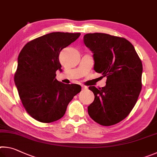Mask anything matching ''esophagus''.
Here are the masks:
<instances>
[{
    "label": "esophagus",
    "mask_w": 157,
    "mask_h": 157,
    "mask_svg": "<svg viewBox=\"0 0 157 157\" xmlns=\"http://www.w3.org/2000/svg\"><path fill=\"white\" fill-rule=\"evenodd\" d=\"M87 88V87H86V86H82V89L83 90H86Z\"/></svg>",
    "instance_id": "34e87169"
}]
</instances>
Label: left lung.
<instances>
[{
	"mask_svg": "<svg viewBox=\"0 0 157 157\" xmlns=\"http://www.w3.org/2000/svg\"><path fill=\"white\" fill-rule=\"evenodd\" d=\"M93 52L94 70L106 77V86H90L94 100L87 108L90 117L104 126L115 125L127 117L141 92L143 65L130 41L103 33L84 36Z\"/></svg>",
	"mask_w": 157,
	"mask_h": 157,
	"instance_id": "obj_1",
	"label": "left lung"
}]
</instances>
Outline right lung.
<instances>
[{
	"instance_id": "add662e5",
	"label": "right lung",
	"mask_w": 157,
	"mask_h": 157,
	"mask_svg": "<svg viewBox=\"0 0 157 157\" xmlns=\"http://www.w3.org/2000/svg\"><path fill=\"white\" fill-rule=\"evenodd\" d=\"M80 33L52 32L30 40L21 49L14 82L26 112L35 120L52 123L62 118L74 96L81 92L77 84L57 81L60 70L59 56Z\"/></svg>"
}]
</instances>
